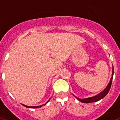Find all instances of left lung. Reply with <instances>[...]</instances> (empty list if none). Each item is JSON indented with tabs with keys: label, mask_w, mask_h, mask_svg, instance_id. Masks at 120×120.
Here are the masks:
<instances>
[{
	"label": "left lung",
	"mask_w": 120,
	"mask_h": 120,
	"mask_svg": "<svg viewBox=\"0 0 120 120\" xmlns=\"http://www.w3.org/2000/svg\"><path fill=\"white\" fill-rule=\"evenodd\" d=\"M113 74H114V69L112 68V77L110 79V81L109 82V84L107 85V87L105 88V89L103 90L102 92H101L100 94L97 95L95 96L92 97H89V98H79L76 97V98L79 100V101L83 103H90V102H97V101H100L101 99L103 98L104 97L108 94V92L109 91L111 86V84H112V77H113Z\"/></svg>",
	"instance_id": "obj_1"
}]
</instances>
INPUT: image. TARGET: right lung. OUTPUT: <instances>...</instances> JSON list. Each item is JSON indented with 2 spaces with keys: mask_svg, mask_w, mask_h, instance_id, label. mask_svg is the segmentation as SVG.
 I'll return each instance as SVG.
<instances>
[{
  "mask_svg": "<svg viewBox=\"0 0 120 120\" xmlns=\"http://www.w3.org/2000/svg\"><path fill=\"white\" fill-rule=\"evenodd\" d=\"M49 100H50V99H49L48 101V102H47L46 103H48L49 102ZM46 104H44V105H46ZM23 106H25V107H28V108H39V107H41L42 106V105H38V106H27V105H24V104H23Z\"/></svg>",
  "mask_w": 120,
  "mask_h": 120,
  "instance_id": "1",
  "label": "right lung"
}]
</instances>
